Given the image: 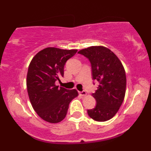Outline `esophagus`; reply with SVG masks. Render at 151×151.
I'll return each mask as SVG.
<instances>
[{
    "mask_svg": "<svg viewBox=\"0 0 151 151\" xmlns=\"http://www.w3.org/2000/svg\"><path fill=\"white\" fill-rule=\"evenodd\" d=\"M79 93L81 95V96H85L86 94V92L85 91H79Z\"/></svg>",
    "mask_w": 151,
    "mask_h": 151,
    "instance_id": "esophagus-1",
    "label": "esophagus"
}]
</instances>
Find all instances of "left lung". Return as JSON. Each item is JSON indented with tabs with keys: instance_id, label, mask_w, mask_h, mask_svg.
Segmentation results:
<instances>
[{
	"instance_id": "obj_1",
	"label": "left lung",
	"mask_w": 151,
	"mask_h": 151,
	"mask_svg": "<svg viewBox=\"0 0 151 151\" xmlns=\"http://www.w3.org/2000/svg\"><path fill=\"white\" fill-rule=\"evenodd\" d=\"M78 53L89 59L93 80L99 83L92 93L96 105L87 110L88 115L96 121L113 118L124 101L126 88V72L119 59L103 46H92Z\"/></svg>"
}]
</instances>
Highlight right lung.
Instances as JSON below:
<instances>
[{"instance_id": "obj_1", "label": "right lung", "mask_w": 151, "mask_h": 151, "mask_svg": "<svg viewBox=\"0 0 151 151\" xmlns=\"http://www.w3.org/2000/svg\"><path fill=\"white\" fill-rule=\"evenodd\" d=\"M77 50L47 47L32 58L27 74V89L32 108L43 120L52 124L62 121L69 104L78 96L76 89L69 90L55 84L64 76L66 62Z\"/></svg>"}]
</instances>
